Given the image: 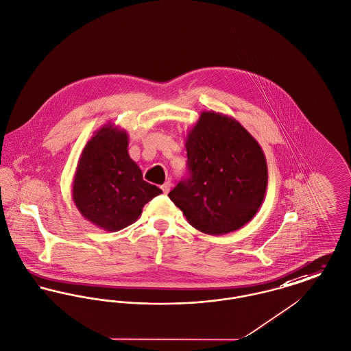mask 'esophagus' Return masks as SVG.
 Returning <instances> with one entry per match:
<instances>
[{"mask_svg": "<svg viewBox=\"0 0 351 351\" xmlns=\"http://www.w3.org/2000/svg\"><path fill=\"white\" fill-rule=\"evenodd\" d=\"M170 187H171V184H170V181H167L165 184L161 186V189H162V191H164V194H167L169 191H170Z\"/></svg>", "mask_w": 351, "mask_h": 351, "instance_id": "34e87169", "label": "esophagus"}]
</instances>
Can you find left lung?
<instances>
[{
    "label": "left lung",
    "mask_w": 351,
    "mask_h": 351,
    "mask_svg": "<svg viewBox=\"0 0 351 351\" xmlns=\"http://www.w3.org/2000/svg\"><path fill=\"white\" fill-rule=\"evenodd\" d=\"M184 145L190 177L169 198L201 232L223 235L241 228L256 215L268 184L258 141L234 117L203 111Z\"/></svg>",
    "instance_id": "left-lung-1"
}]
</instances>
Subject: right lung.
<instances>
[{
    "label": "right lung",
    "mask_w": 351,
    "mask_h": 351,
    "mask_svg": "<svg viewBox=\"0 0 351 351\" xmlns=\"http://www.w3.org/2000/svg\"><path fill=\"white\" fill-rule=\"evenodd\" d=\"M128 133L106 124L86 144L73 181L79 213L99 228L119 231L137 221L143 207L162 193L143 180L128 153Z\"/></svg>",
    "instance_id": "add662e5"
}]
</instances>
